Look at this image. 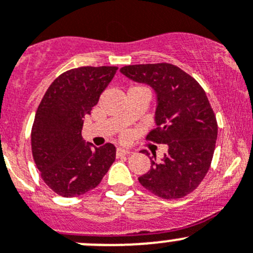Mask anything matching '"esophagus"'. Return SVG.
<instances>
[{
    "label": "esophagus",
    "instance_id": "obj_1",
    "mask_svg": "<svg viewBox=\"0 0 253 253\" xmlns=\"http://www.w3.org/2000/svg\"><path fill=\"white\" fill-rule=\"evenodd\" d=\"M129 153L131 152L128 150H124V148H117V151H116V155L117 156H127Z\"/></svg>",
    "mask_w": 253,
    "mask_h": 253
}]
</instances>
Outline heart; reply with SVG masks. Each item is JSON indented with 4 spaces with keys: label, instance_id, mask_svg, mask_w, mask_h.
<instances>
[{
    "label": "heart",
    "instance_id": "1",
    "mask_svg": "<svg viewBox=\"0 0 253 253\" xmlns=\"http://www.w3.org/2000/svg\"><path fill=\"white\" fill-rule=\"evenodd\" d=\"M133 87H141V86H133Z\"/></svg>",
    "mask_w": 253,
    "mask_h": 253
}]
</instances>
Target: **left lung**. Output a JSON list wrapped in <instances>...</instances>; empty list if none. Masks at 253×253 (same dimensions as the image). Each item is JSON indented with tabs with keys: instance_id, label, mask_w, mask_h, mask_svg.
Instances as JSON below:
<instances>
[{
	"instance_id": "8db88e82",
	"label": "left lung",
	"mask_w": 253,
	"mask_h": 253,
	"mask_svg": "<svg viewBox=\"0 0 253 253\" xmlns=\"http://www.w3.org/2000/svg\"><path fill=\"white\" fill-rule=\"evenodd\" d=\"M121 72L156 91L157 127L146 138L169 147L161 162L150 159L151 169L138 181L161 198L185 197L205 178L216 147L218 127L206 92L192 76L171 63L129 65Z\"/></svg>"
}]
</instances>
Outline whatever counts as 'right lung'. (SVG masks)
Masks as SVG:
<instances>
[{
    "label": "right lung",
    "mask_w": 253,
    "mask_h": 253,
    "mask_svg": "<svg viewBox=\"0 0 253 253\" xmlns=\"http://www.w3.org/2000/svg\"><path fill=\"white\" fill-rule=\"evenodd\" d=\"M116 66L68 70L49 84L31 131L35 164L53 192L76 197L97 187L116 159V147H89L82 140L84 117L97 105Z\"/></svg>",
    "instance_id": "1"
}]
</instances>
